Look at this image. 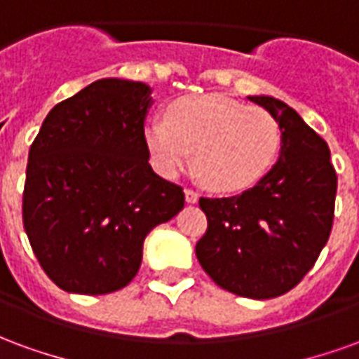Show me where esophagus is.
I'll use <instances>...</instances> for the list:
<instances>
[{"label":"esophagus","mask_w":359,"mask_h":359,"mask_svg":"<svg viewBox=\"0 0 359 359\" xmlns=\"http://www.w3.org/2000/svg\"><path fill=\"white\" fill-rule=\"evenodd\" d=\"M184 196H187L188 203L198 202V192H196V190H192V188H187V190H184Z\"/></svg>","instance_id":"1"}]
</instances>
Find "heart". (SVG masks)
I'll use <instances>...</instances> for the list:
<instances>
[{
    "mask_svg": "<svg viewBox=\"0 0 359 359\" xmlns=\"http://www.w3.org/2000/svg\"><path fill=\"white\" fill-rule=\"evenodd\" d=\"M149 157L159 172L175 177L194 154V171L215 192H238L269 171L280 148V128L269 111L217 94L172 102L167 121L144 128Z\"/></svg>",
    "mask_w": 359,
    "mask_h": 359,
    "instance_id": "1",
    "label": "heart"
}]
</instances>
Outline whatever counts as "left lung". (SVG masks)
I'll return each mask as SVG.
<instances>
[{"label": "left lung", "mask_w": 359, "mask_h": 359, "mask_svg": "<svg viewBox=\"0 0 359 359\" xmlns=\"http://www.w3.org/2000/svg\"><path fill=\"white\" fill-rule=\"evenodd\" d=\"M280 128V156L254 188L229 198H200L208 231L196 256L221 288L267 300L292 290L329 241L337 171L327 142L286 103L250 95Z\"/></svg>", "instance_id": "obj_1"}]
</instances>
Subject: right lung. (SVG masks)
<instances>
[{"mask_svg": "<svg viewBox=\"0 0 359 359\" xmlns=\"http://www.w3.org/2000/svg\"><path fill=\"white\" fill-rule=\"evenodd\" d=\"M144 82L102 79L48 113L28 151L22 223L46 275L67 292L109 294L140 269L148 233L184 208L149 165Z\"/></svg>", "mask_w": 359, "mask_h": 359, "instance_id": "right-lung-1", "label": "right lung"}]
</instances>
